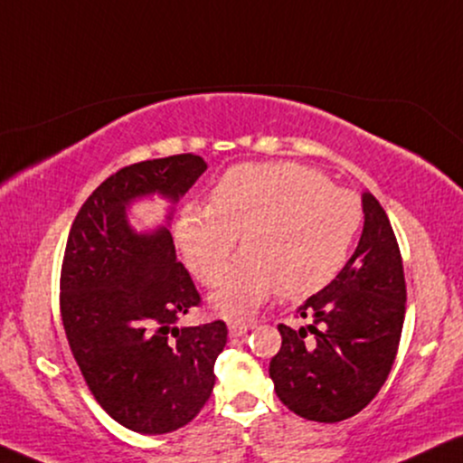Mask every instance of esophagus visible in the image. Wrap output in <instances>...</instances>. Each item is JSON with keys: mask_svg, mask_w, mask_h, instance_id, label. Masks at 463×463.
Listing matches in <instances>:
<instances>
[{"mask_svg": "<svg viewBox=\"0 0 463 463\" xmlns=\"http://www.w3.org/2000/svg\"><path fill=\"white\" fill-rule=\"evenodd\" d=\"M253 326H255L253 322H241V319H233V322H230V335L242 336V335H247Z\"/></svg>", "mask_w": 463, "mask_h": 463, "instance_id": "obj_1", "label": "esophagus"}]
</instances>
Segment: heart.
I'll return each mask as SVG.
<instances>
[{
  "mask_svg": "<svg viewBox=\"0 0 463 463\" xmlns=\"http://www.w3.org/2000/svg\"><path fill=\"white\" fill-rule=\"evenodd\" d=\"M363 225V203L333 188L322 171L298 163L230 167L208 205H188L178 244L188 270L213 285L242 233L247 250L213 294L216 309L247 316L279 288L288 298L316 294L344 270Z\"/></svg>",
  "mask_w": 463,
  "mask_h": 463,
  "instance_id": "b5f03b06",
  "label": "heart"
}]
</instances>
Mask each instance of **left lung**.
<instances>
[{"label": "left lung", "instance_id": "1", "mask_svg": "<svg viewBox=\"0 0 463 463\" xmlns=\"http://www.w3.org/2000/svg\"><path fill=\"white\" fill-rule=\"evenodd\" d=\"M364 227L344 270L296 309L305 326L279 324L270 361L277 397L294 414L339 423L367 408L389 378L406 316V279L389 216L363 193Z\"/></svg>", "mask_w": 463, "mask_h": 463}]
</instances>
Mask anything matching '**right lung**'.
I'll use <instances>...</instances> for the list:
<instances>
[{"instance_id": "obj_1", "label": "right lung", "mask_w": 463, "mask_h": 463, "mask_svg": "<svg viewBox=\"0 0 463 463\" xmlns=\"http://www.w3.org/2000/svg\"><path fill=\"white\" fill-rule=\"evenodd\" d=\"M205 167L175 154L116 171L85 199L61 261V324L85 384L113 420L147 436L180 430L205 406L227 326H175L202 296L167 227L135 233L127 205L150 193L178 202Z\"/></svg>"}]
</instances>
